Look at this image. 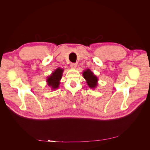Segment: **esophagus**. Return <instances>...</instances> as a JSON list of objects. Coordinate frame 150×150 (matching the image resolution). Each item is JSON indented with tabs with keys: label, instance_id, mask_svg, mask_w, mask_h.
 Here are the masks:
<instances>
[{
	"label": "esophagus",
	"instance_id": "obj_1",
	"mask_svg": "<svg viewBox=\"0 0 150 150\" xmlns=\"http://www.w3.org/2000/svg\"><path fill=\"white\" fill-rule=\"evenodd\" d=\"M70 66H71V68H76V67H77V64H76V63H71V64H70Z\"/></svg>",
	"mask_w": 150,
	"mask_h": 150
}]
</instances>
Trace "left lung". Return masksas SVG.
I'll list each match as a JSON object with an SVG mask.
<instances>
[{
	"instance_id": "left-lung-1",
	"label": "left lung",
	"mask_w": 150,
	"mask_h": 150,
	"mask_svg": "<svg viewBox=\"0 0 150 150\" xmlns=\"http://www.w3.org/2000/svg\"><path fill=\"white\" fill-rule=\"evenodd\" d=\"M82 74H83L84 78L86 80V82L88 83L89 87L94 88L97 86L98 81L97 77L95 75H94L93 73L91 70L89 69L85 70Z\"/></svg>"
}]
</instances>
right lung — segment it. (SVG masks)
Instances as JSON below:
<instances>
[{"instance_id": "right-lung-1", "label": "right lung", "mask_w": 150, "mask_h": 150, "mask_svg": "<svg viewBox=\"0 0 150 150\" xmlns=\"http://www.w3.org/2000/svg\"><path fill=\"white\" fill-rule=\"evenodd\" d=\"M64 69L61 68H57L55 71L48 77L47 79V82L48 83V86L53 90L58 88L60 84V80L61 79L62 74Z\"/></svg>"}]
</instances>
